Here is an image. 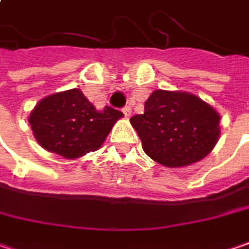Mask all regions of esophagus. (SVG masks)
<instances>
[{
    "mask_svg": "<svg viewBox=\"0 0 249 249\" xmlns=\"http://www.w3.org/2000/svg\"><path fill=\"white\" fill-rule=\"evenodd\" d=\"M123 113H124V116H126V118H130V115H131L130 106H126V107H123Z\"/></svg>",
    "mask_w": 249,
    "mask_h": 249,
    "instance_id": "1",
    "label": "esophagus"
}]
</instances>
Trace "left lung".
I'll return each instance as SVG.
<instances>
[{"label":"left lung","instance_id":"1","mask_svg":"<svg viewBox=\"0 0 249 249\" xmlns=\"http://www.w3.org/2000/svg\"><path fill=\"white\" fill-rule=\"evenodd\" d=\"M220 113L185 91H153L144 113L130 118L144 153L168 168L192 165L212 153L220 139Z\"/></svg>","mask_w":249,"mask_h":249}]
</instances>
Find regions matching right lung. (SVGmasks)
I'll use <instances>...</instances> for the list:
<instances>
[{
	"instance_id": "1",
	"label": "right lung",
	"mask_w": 249,
	"mask_h": 249,
	"mask_svg": "<svg viewBox=\"0 0 249 249\" xmlns=\"http://www.w3.org/2000/svg\"><path fill=\"white\" fill-rule=\"evenodd\" d=\"M122 118L123 113L110 106L98 110L81 89L72 88L40 99L28 122L46 151L75 160L101 148Z\"/></svg>"
}]
</instances>
